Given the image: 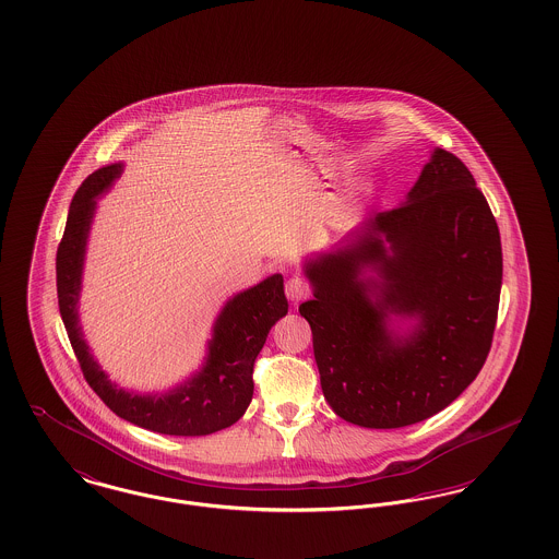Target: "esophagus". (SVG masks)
Returning <instances> with one entry per match:
<instances>
[{"mask_svg": "<svg viewBox=\"0 0 559 559\" xmlns=\"http://www.w3.org/2000/svg\"><path fill=\"white\" fill-rule=\"evenodd\" d=\"M310 283L306 281V278H301V276H292L289 281H287V285H285V293H287V297L292 299V301H301V299H306L308 295H310Z\"/></svg>", "mask_w": 559, "mask_h": 559, "instance_id": "1", "label": "esophagus"}]
</instances>
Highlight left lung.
Wrapping results in <instances>:
<instances>
[{"label": "left lung", "instance_id": "8db88e82", "mask_svg": "<svg viewBox=\"0 0 559 559\" xmlns=\"http://www.w3.org/2000/svg\"><path fill=\"white\" fill-rule=\"evenodd\" d=\"M365 265L382 281L360 280ZM306 274L314 299L299 314L312 329L324 399L349 424H419L481 371L499 314L501 235L472 171L449 151H433L404 205L369 217L352 245ZM392 311L420 317L413 336L386 331Z\"/></svg>", "mask_w": 559, "mask_h": 559}]
</instances>
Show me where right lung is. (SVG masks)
Masks as SVG:
<instances>
[{
  "label": "right lung",
  "instance_id": "right-lung-1",
  "mask_svg": "<svg viewBox=\"0 0 559 559\" xmlns=\"http://www.w3.org/2000/svg\"><path fill=\"white\" fill-rule=\"evenodd\" d=\"M121 174L108 165L83 180L73 197L64 235L56 251L58 308L69 342L90 388L108 408L133 426L167 436H207L237 424L253 396V365L272 324L289 310L283 276L274 274L226 304L213 329L203 371L165 396H138L117 390L94 362L78 324L81 266L96 197Z\"/></svg>",
  "mask_w": 559,
  "mask_h": 559
}]
</instances>
